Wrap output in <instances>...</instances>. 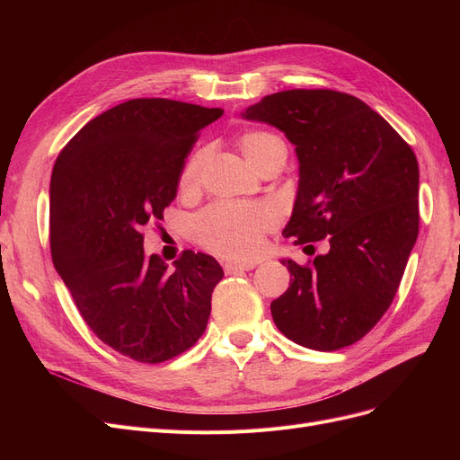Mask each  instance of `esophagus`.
I'll list each match as a JSON object with an SVG mask.
<instances>
[{
    "mask_svg": "<svg viewBox=\"0 0 460 460\" xmlns=\"http://www.w3.org/2000/svg\"><path fill=\"white\" fill-rule=\"evenodd\" d=\"M255 262H224V272L226 274H236L244 270H253Z\"/></svg>",
    "mask_w": 460,
    "mask_h": 460,
    "instance_id": "1",
    "label": "esophagus"
}]
</instances>
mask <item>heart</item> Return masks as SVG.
<instances>
[{
  "mask_svg": "<svg viewBox=\"0 0 460 460\" xmlns=\"http://www.w3.org/2000/svg\"><path fill=\"white\" fill-rule=\"evenodd\" d=\"M278 136L262 130H248L236 137L238 149L246 160L259 169L262 160L276 145ZM207 149L193 151L181 173V190L193 191L199 186ZM276 226V214L262 203H214L201 210L191 222V233L198 243L226 259L250 261L262 250V238Z\"/></svg>",
  "mask_w": 460,
  "mask_h": 460,
  "instance_id": "heart-1",
  "label": "heart"
}]
</instances>
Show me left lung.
Returning a JSON list of instances; mask_svg holds the SVG:
<instances>
[{"instance_id":"left-lung-1","label":"left lung","mask_w":460,"mask_h":460,"mask_svg":"<svg viewBox=\"0 0 460 460\" xmlns=\"http://www.w3.org/2000/svg\"><path fill=\"white\" fill-rule=\"evenodd\" d=\"M296 145L300 182L283 234L330 250L283 259L291 285L270 304L288 340L313 350L359 341L392 305L420 231L414 151L366 102L333 89H291L244 111ZM313 248V246H311Z\"/></svg>"}]
</instances>
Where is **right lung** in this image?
<instances>
[{
    "mask_svg": "<svg viewBox=\"0 0 460 460\" xmlns=\"http://www.w3.org/2000/svg\"><path fill=\"white\" fill-rule=\"evenodd\" d=\"M222 113L132 99L91 119L54 164V267L94 335L141 364H162L198 343L224 278L214 257L191 250L169 270L158 255H145L141 233L164 220L193 143Z\"/></svg>",
    "mask_w": 460,
    "mask_h": 460,
    "instance_id": "obj_1",
    "label": "right lung"
}]
</instances>
